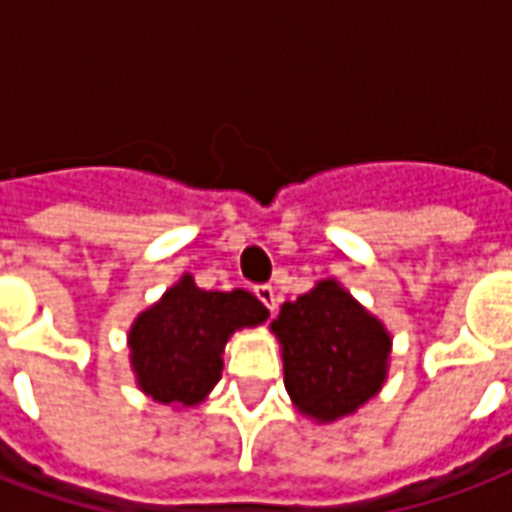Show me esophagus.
<instances>
[{
  "instance_id": "esophagus-1",
  "label": "esophagus",
  "mask_w": 512,
  "mask_h": 512,
  "mask_svg": "<svg viewBox=\"0 0 512 512\" xmlns=\"http://www.w3.org/2000/svg\"><path fill=\"white\" fill-rule=\"evenodd\" d=\"M255 296L263 301V304H266L271 312L277 310V293H274V288H271V285H257Z\"/></svg>"
}]
</instances>
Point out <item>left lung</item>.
<instances>
[{"mask_svg":"<svg viewBox=\"0 0 512 512\" xmlns=\"http://www.w3.org/2000/svg\"><path fill=\"white\" fill-rule=\"evenodd\" d=\"M285 362V389L301 414L334 422L378 395L389 365V332L337 279L285 301L271 321Z\"/></svg>","mask_w":512,"mask_h":512,"instance_id":"obj_1","label":"left lung"}]
</instances>
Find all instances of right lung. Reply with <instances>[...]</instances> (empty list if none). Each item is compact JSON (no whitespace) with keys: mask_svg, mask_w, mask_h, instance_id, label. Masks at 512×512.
Returning <instances> with one entry per match:
<instances>
[{"mask_svg":"<svg viewBox=\"0 0 512 512\" xmlns=\"http://www.w3.org/2000/svg\"><path fill=\"white\" fill-rule=\"evenodd\" d=\"M266 318L252 293L202 290L183 274L128 332L136 384L164 406H197L222 378L230 334Z\"/></svg>","mask_w":512,"mask_h":512,"instance_id":"right-lung-1","label":"right lung"}]
</instances>
